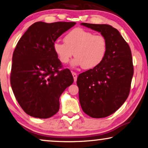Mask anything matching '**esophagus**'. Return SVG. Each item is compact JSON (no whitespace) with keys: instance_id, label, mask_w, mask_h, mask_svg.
Here are the masks:
<instances>
[{"instance_id":"obj_1","label":"esophagus","mask_w":148,"mask_h":148,"mask_svg":"<svg viewBox=\"0 0 148 148\" xmlns=\"http://www.w3.org/2000/svg\"><path fill=\"white\" fill-rule=\"evenodd\" d=\"M72 75H73V77L74 81H75V82H76V81H77V74L76 73H75V72H73V71H72Z\"/></svg>"}]
</instances>
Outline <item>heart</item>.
<instances>
[{
  "instance_id": "1",
  "label": "heart",
  "mask_w": 148,
  "mask_h": 148,
  "mask_svg": "<svg viewBox=\"0 0 148 148\" xmlns=\"http://www.w3.org/2000/svg\"><path fill=\"white\" fill-rule=\"evenodd\" d=\"M64 41L55 42L53 49L63 64L67 63L74 55L76 57L71 63L73 67L83 66L86 69L95 68L103 61L108 51V41L104 36L94 35L83 28L71 30L65 35Z\"/></svg>"
}]
</instances>
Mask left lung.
Wrapping results in <instances>:
<instances>
[{"mask_svg": "<svg viewBox=\"0 0 148 148\" xmlns=\"http://www.w3.org/2000/svg\"><path fill=\"white\" fill-rule=\"evenodd\" d=\"M81 25L99 32L108 41V51L101 63L79 74L77 81L83 111L93 118H102L115 112L129 95L134 75L131 49L111 25Z\"/></svg>", "mask_w": 148, "mask_h": 148, "instance_id": "1", "label": "left lung"}]
</instances>
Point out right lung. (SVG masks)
Segmentation results:
<instances>
[{
  "mask_svg": "<svg viewBox=\"0 0 148 148\" xmlns=\"http://www.w3.org/2000/svg\"><path fill=\"white\" fill-rule=\"evenodd\" d=\"M75 22H37L19 39L12 55L10 85L17 101L28 115L52 117L59 110V97L73 83L68 69L53 49V44Z\"/></svg>",
  "mask_w": 148,
  "mask_h": 148,
  "instance_id": "1",
  "label": "right lung"
}]
</instances>
